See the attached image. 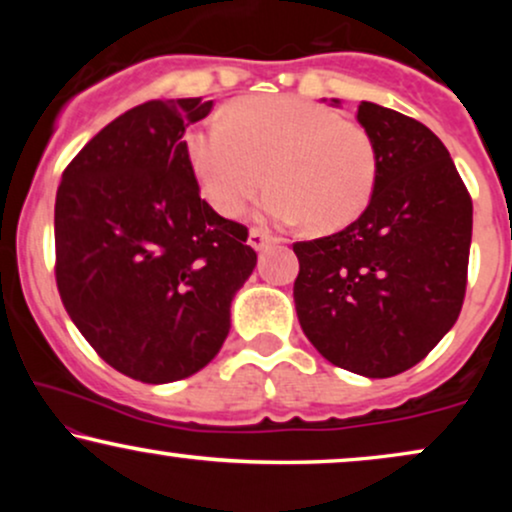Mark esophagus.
<instances>
[{"label":"esophagus","mask_w":512,"mask_h":512,"mask_svg":"<svg viewBox=\"0 0 512 512\" xmlns=\"http://www.w3.org/2000/svg\"><path fill=\"white\" fill-rule=\"evenodd\" d=\"M274 240H276V238L272 236V233L264 231V228H252L248 243H250L255 250H264L269 243H274Z\"/></svg>","instance_id":"34e87169"}]
</instances>
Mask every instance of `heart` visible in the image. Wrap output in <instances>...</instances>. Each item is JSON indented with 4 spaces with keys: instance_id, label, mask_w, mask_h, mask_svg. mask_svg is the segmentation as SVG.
Instances as JSON below:
<instances>
[{
    "instance_id": "obj_1",
    "label": "heart",
    "mask_w": 512,
    "mask_h": 512,
    "mask_svg": "<svg viewBox=\"0 0 512 512\" xmlns=\"http://www.w3.org/2000/svg\"><path fill=\"white\" fill-rule=\"evenodd\" d=\"M185 154L202 197L221 216H238L267 182L264 219L322 233L349 226L378 185L380 156L363 125L298 96H252L190 129Z\"/></svg>"
}]
</instances>
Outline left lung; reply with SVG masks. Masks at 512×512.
<instances>
[{"instance_id": "obj_1", "label": "left lung", "mask_w": 512, "mask_h": 512, "mask_svg": "<svg viewBox=\"0 0 512 512\" xmlns=\"http://www.w3.org/2000/svg\"><path fill=\"white\" fill-rule=\"evenodd\" d=\"M356 117L378 146V185L344 231L293 243L301 262L293 301L327 361L392 378L424 361L460 317L472 197L419 120L368 101Z\"/></svg>"}]
</instances>
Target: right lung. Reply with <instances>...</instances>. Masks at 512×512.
Returning <instances> with one entry per match:
<instances>
[{"instance_id": "obj_1", "label": "right lung", "mask_w": 512, "mask_h": 512, "mask_svg": "<svg viewBox=\"0 0 512 512\" xmlns=\"http://www.w3.org/2000/svg\"><path fill=\"white\" fill-rule=\"evenodd\" d=\"M214 101H149L103 127L62 173L55 281L108 366L149 385L219 354L231 301L257 262L248 228L199 197L185 129Z\"/></svg>"}]
</instances>
